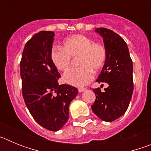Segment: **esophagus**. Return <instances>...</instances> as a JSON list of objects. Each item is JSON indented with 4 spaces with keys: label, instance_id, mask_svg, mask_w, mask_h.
Here are the masks:
<instances>
[{
    "label": "esophagus",
    "instance_id": "esophagus-1",
    "mask_svg": "<svg viewBox=\"0 0 151 151\" xmlns=\"http://www.w3.org/2000/svg\"><path fill=\"white\" fill-rule=\"evenodd\" d=\"M85 90H86V88H78V91L79 92H82V91H84Z\"/></svg>",
    "mask_w": 151,
    "mask_h": 151
}]
</instances>
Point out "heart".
<instances>
[{
	"mask_svg": "<svg viewBox=\"0 0 151 151\" xmlns=\"http://www.w3.org/2000/svg\"><path fill=\"white\" fill-rule=\"evenodd\" d=\"M76 57L79 67L69 69L63 75V81L73 86L82 87L91 81L93 71L98 72L104 67L107 50L102 42L77 34L66 38L63 48L54 47L50 52L52 63L60 71H66L71 65L72 57Z\"/></svg>",
	"mask_w": 151,
	"mask_h": 151,
	"instance_id": "obj_1",
	"label": "heart"
}]
</instances>
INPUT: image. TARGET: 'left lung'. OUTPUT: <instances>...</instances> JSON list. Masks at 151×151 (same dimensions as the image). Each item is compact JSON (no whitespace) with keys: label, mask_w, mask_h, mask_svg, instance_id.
Returning <instances> with one entry per match:
<instances>
[{"label":"left lung","mask_w":151,"mask_h":151,"mask_svg":"<svg viewBox=\"0 0 151 151\" xmlns=\"http://www.w3.org/2000/svg\"><path fill=\"white\" fill-rule=\"evenodd\" d=\"M95 32L103 37L107 50V57L97 82H106L108 87L101 91L93 89L96 96L91 109L97 116L112 122L122 116L129 107L133 89V64L129 50L122 37L106 28Z\"/></svg>","instance_id":"obj_1"}]
</instances>
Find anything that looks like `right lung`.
<instances>
[{
	"label": "right lung",
	"mask_w": 151,
	"mask_h": 151,
	"mask_svg": "<svg viewBox=\"0 0 151 151\" xmlns=\"http://www.w3.org/2000/svg\"><path fill=\"white\" fill-rule=\"evenodd\" d=\"M54 32L41 31L26 42L22 54L20 76L24 101L35 120L52 132L60 130L69 119V106L78 89L59 85L60 74L51 59Z\"/></svg>",
	"instance_id": "right-lung-1"
}]
</instances>
